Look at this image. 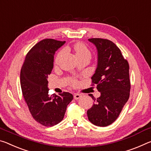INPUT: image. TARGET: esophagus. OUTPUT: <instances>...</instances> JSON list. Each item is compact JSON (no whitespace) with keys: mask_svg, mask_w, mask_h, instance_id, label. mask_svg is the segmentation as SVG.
<instances>
[{"mask_svg":"<svg viewBox=\"0 0 151 151\" xmlns=\"http://www.w3.org/2000/svg\"><path fill=\"white\" fill-rule=\"evenodd\" d=\"M81 97V95L80 94V93H74L73 95V98L75 99V100H78V99H80Z\"/></svg>","mask_w":151,"mask_h":151,"instance_id":"esophagus-1","label":"esophagus"}]
</instances>
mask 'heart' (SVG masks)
Instances as JSON below:
<instances>
[{"mask_svg": "<svg viewBox=\"0 0 151 151\" xmlns=\"http://www.w3.org/2000/svg\"><path fill=\"white\" fill-rule=\"evenodd\" d=\"M73 48H74V50L76 51V55L77 56V58H79V57H83V56H88L90 58L91 56L90 51L89 50V49L83 43H81V42L76 43L75 45H74ZM64 53H65V49H63V50L59 51V53L58 54V55L56 57V59H55L56 62H58V61L59 60V59L61 58V56L63 55ZM74 83L76 84L77 82H76L75 81Z\"/></svg>", "mask_w": 151, "mask_h": 151, "instance_id": "obj_1", "label": "heart"}]
</instances>
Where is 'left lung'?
<instances>
[{"label": "left lung", "instance_id": "8db88e82", "mask_svg": "<svg viewBox=\"0 0 151 151\" xmlns=\"http://www.w3.org/2000/svg\"><path fill=\"white\" fill-rule=\"evenodd\" d=\"M88 41L97 49V68L92 80L97 85L100 96L95 98L89 94L94 102L87 114L93 124L107 127L117 119L129 98V65L112 41L100 38Z\"/></svg>", "mask_w": 151, "mask_h": 151}]
</instances>
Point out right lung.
I'll return each mask as SVG.
<instances>
[{
    "instance_id": "obj_1",
    "label": "right lung",
    "mask_w": 151,
    "mask_h": 151,
    "mask_svg": "<svg viewBox=\"0 0 151 151\" xmlns=\"http://www.w3.org/2000/svg\"><path fill=\"white\" fill-rule=\"evenodd\" d=\"M65 41L43 39L27 54L20 80L22 93L32 116L45 127H53L63 120L67 106L73 100L69 92L49 96L48 76L53 68L55 51Z\"/></svg>"
}]
</instances>
